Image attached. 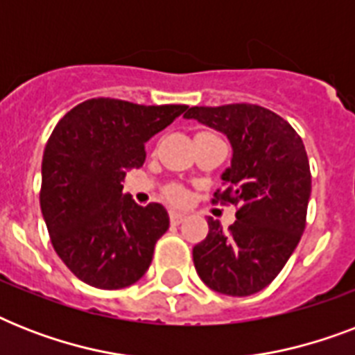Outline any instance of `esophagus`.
Returning a JSON list of instances; mask_svg holds the SVG:
<instances>
[{
	"instance_id": "1",
	"label": "esophagus",
	"mask_w": 355,
	"mask_h": 355,
	"mask_svg": "<svg viewBox=\"0 0 355 355\" xmlns=\"http://www.w3.org/2000/svg\"><path fill=\"white\" fill-rule=\"evenodd\" d=\"M184 217H186V214H182V211H171V214H169L171 225H180V223L184 221Z\"/></svg>"
}]
</instances>
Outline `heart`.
<instances>
[{"label": "heart", "mask_w": 355, "mask_h": 355, "mask_svg": "<svg viewBox=\"0 0 355 355\" xmlns=\"http://www.w3.org/2000/svg\"><path fill=\"white\" fill-rule=\"evenodd\" d=\"M199 134H214V132L202 130V132H199ZM167 197H169V200H171V202H175V205H182V202H186V199H188V193H186V189L180 188V186H175V188L169 189Z\"/></svg>", "instance_id": "1"}]
</instances>
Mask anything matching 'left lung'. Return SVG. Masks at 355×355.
Returning a JSON list of instances; mask_svg holds the SVG:
<instances>
[{
	"label": "left lung",
	"instance_id": "8db88e82",
	"mask_svg": "<svg viewBox=\"0 0 355 355\" xmlns=\"http://www.w3.org/2000/svg\"><path fill=\"white\" fill-rule=\"evenodd\" d=\"M184 118L225 132L234 150L211 202L236 206V223L223 228L208 219L195 269L214 291L254 295L284 269L306 228L311 171L302 138L278 114L248 103L191 107Z\"/></svg>",
	"mask_w": 355,
	"mask_h": 355
}]
</instances>
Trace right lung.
I'll use <instances>...</instances> for the list:
<instances>
[{
  "mask_svg": "<svg viewBox=\"0 0 355 355\" xmlns=\"http://www.w3.org/2000/svg\"><path fill=\"white\" fill-rule=\"evenodd\" d=\"M186 108L97 97L53 128L42 158V216L58 258L88 286L121 289L149 269L169 216L158 202L138 206L121 184L144 166L145 141Z\"/></svg>",
  "mask_w": 355,
  "mask_h": 355,
  "instance_id": "1",
  "label": "right lung"
}]
</instances>
